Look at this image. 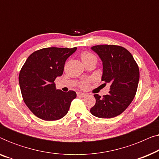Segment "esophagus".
Masks as SVG:
<instances>
[{"label":"esophagus","instance_id":"obj_1","mask_svg":"<svg viewBox=\"0 0 159 159\" xmlns=\"http://www.w3.org/2000/svg\"><path fill=\"white\" fill-rule=\"evenodd\" d=\"M77 96H79V97H84V96H86V94H85V93H84L78 92L77 93Z\"/></svg>","mask_w":159,"mask_h":159}]
</instances>
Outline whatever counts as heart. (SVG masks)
I'll use <instances>...</instances> for the list:
<instances>
[{
  "instance_id": "1",
  "label": "heart",
  "mask_w": 159,
  "mask_h": 159,
  "mask_svg": "<svg viewBox=\"0 0 159 159\" xmlns=\"http://www.w3.org/2000/svg\"><path fill=\"white\" fill-rule=\"evenodd\" d=\"M95 58V56L91 53H90V52L84 51V52H82L81 54V58L83 62L86 61L90 59V58ZM87 86H88V83H87L86 82H83L81 83L82 88H86Z\"/></svg>"
}]
</instances>
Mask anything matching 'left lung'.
<instances>
[{
    "label": "left lung",
    "mask_w": 159,
    "mask_h": 159,
    "mask_svg": "<svg viewBox=\"0 0 159 159\" xmlns=\"http://www.w3.org/2000/svg\"><path fill=\"white\" fill-rule=\"evenodd\" d=\"M103 62L101 80L110 83L108 95L95 94V106L90 113L98 118H113L125 111L135 96L140 71L133 56L125 48L100 45L91 48Z\"/></svg>",
    "instance_id": "left-lung-1"
}]
</instances>
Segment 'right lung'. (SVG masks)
<instances>
[{
	"label": "right lung",
	"instance_id": "right-lung-1",
	"mask_svg": "<svg viewBox=\"0 0 159 159\" xmlns=\"http://www.w3.org/2000/svg\"><path fill=\"white\" fill-rule=\"evenodd\" d=\"M77 48H45L32 53L21 68L19 82L29 109L45 121L58 120L67 114L75 91L56 90V78L63 75L67 58Z\"/></svg>",
	"mask_w": 159,
	"mask_h": 159
}]
</instances>
